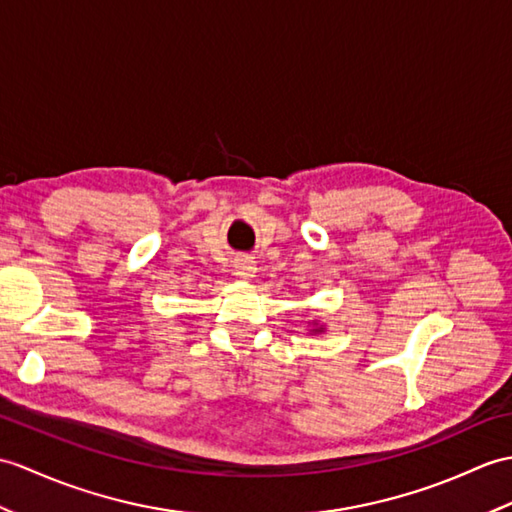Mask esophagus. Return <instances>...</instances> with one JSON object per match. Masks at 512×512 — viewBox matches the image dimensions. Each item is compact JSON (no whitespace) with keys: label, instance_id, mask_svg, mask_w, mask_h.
I'll return each mask as SVG.
<instances>
[{"label":"esophagus","instance_id":"34e87169","mask_svg":"<svg viewBox=\"0 0 512 512\" xmlns=\"http://www.w3.org/2000/svg\"><path fill=\"white\" fill-rule=\"evenodd\" d=\"M233 270H235V275L240 277V279H251L255 275L257 268H255V261L251 257L242 255V257H237L233 261Z\"/></svg>","mask_w":512,"mask_h":512}]
</instances>
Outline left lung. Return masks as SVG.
<instances>
[{"label": "left lung", "mask_w": 512, "mask_h": 512, "mask_svg": "<svg viewBox=\"0 0 512 512\" xmlns=\"http://www.w3.org/2000/svg\"><path fill=\"white\" fill-rule=\"evenodd\" d=\"M318 331H323V327H318V329H314V334H318Z\"/></svg>", "instance_id": "1"}]
</instances>
